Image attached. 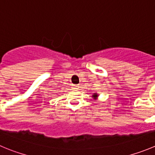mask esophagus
I'll list each match as a JSON object with an SVG mask.
<instances>
[{
    "label": "esophagus",
    "mask_w": 155,
    "mask_h": 155,
    "mask_svg": "<svg viewBox=\"0 0 155 155\" xmlns=\"http://www.w3.org/2000/svg\"><path fill=\"white\" fill-rule=\"evenodd\" d=\"M73 88H78L79 86V85H73Z\"/></svg>",
    "instance_id": "1"
}]
</instances>
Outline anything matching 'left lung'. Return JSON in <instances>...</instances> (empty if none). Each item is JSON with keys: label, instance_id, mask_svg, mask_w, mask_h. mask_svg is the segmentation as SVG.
Returning <instances> with one entry per match:
<instances>
[{"label": "left lung", "instance_id": "1", "mask_svg": "<svg viewBox=\"0 0 155 155\" xmlns=\"http://www.w3.org/2000/svg\"><path fill=\"white\" fill-rule=\"evenodd\" d=\"M93 97H97V94H94V95H93Z\"/></svg>", "mask_w": 155, "mask_h": 155}]
</instances>
